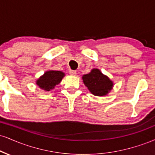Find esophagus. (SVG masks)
Here are the masks:
<instances>
[{
  "label": "esophagus",
  "instance_id": "1",
  "mask_svg": "<svg viewBox=\"0 0 155 155\" xmlns=\"http://www.w3.org/2000/svg\"><path fill=\"white\" fill-rule=\"evenodd\" d=\"M69 74H71V75H72V76H75V75H76V71L70 70L69 71Z\"/></svg>",
  "mask_w": 155,
  "mask_h": 155
}]
</instances>
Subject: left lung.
Instances as JSON below:
<instances>
[{
    "instance_id": "8db88e82",
    "label": "left lung",
    "mask_w": 155,
    "mask_h": 155,
    "mask_svg": "<svg viewBox=\"0 0 155 155\" xmlns=\"http://www.w3.org/2000/svg\"><path fill=\"white\" fill-rule=\"evenodd\" d=\"M82 79L84 85L95 96L107 95L113 87V81L97 68L84 75Z\"/></svg>"
}]
</instances>
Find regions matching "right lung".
Returning a JSON list of instances; mask_svg holds the SVG:
<instances>
[{
	"label": "right lung",
	"mask_w": 155,
	"mask_h": 155,
	"mask_svg": "<svg viewBox=\"0 0 155 155\" xmlns=\"http://www.w3.org/2000/svg\"><path fill=\"white\" fill-rule=\"evenodd\" d=\"M65 74L62 71H48L37 80L36 84L40 89L45 91H50L61 82Z\"/></svg>",
	"instance_id": "1"
}]
</instances>
